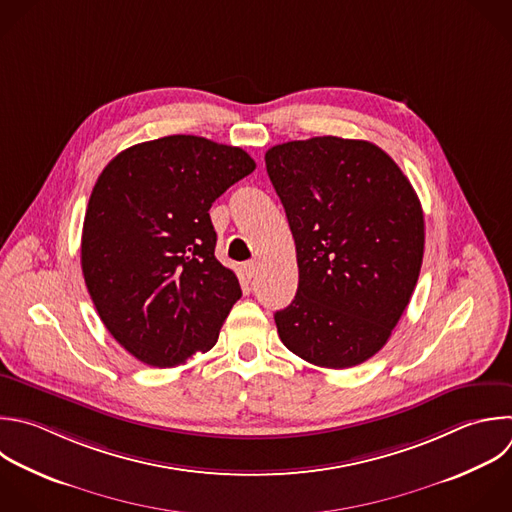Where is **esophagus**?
Returning a JSON list of instances; mask_svg holds the SVG:
<instances>
[{
    "instance_id": "obj_1",
    "label": "esophagus",
    "mask_w": 512,
    "mask_h": 512,
    "mask_svg": "<svg viewBox=\"0 0 512 512\" xmlns=\"http://www.w3.org/2000/svg\"><path fill=\"white\" fill-rule=\"evenodd\" d=\"M242 270H244V276H246L248 280H252V278L256 276V270H258V266H256V262H246V264L242 266Z\"/></svg>"
}]
</instances>
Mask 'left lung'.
<instances>
[{"label": "left lung", "instance_id": "1", "mask_svg": "<svg viewBox=\"0 0 512 512\" xmlns=\"http://www.w3.org/2000/svg\"><path fill=\"white\" fill-rule=\"evenodd\" d=\"M296 244L298 290L274 314L280 340L322 368H350L390 338L424 254L420 200L364 140L320 136L266 152Z\"/></svg>", "mask_w": 512, "mask_h": 512}]
</instances>
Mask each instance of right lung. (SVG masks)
I'll list each match as a JSON object with an SVG mask.
<instances>
[{
  "mask_svg": "<svg viewBox=\"0 0 512 512\" xmlns=\"http://www.w3.org/2000/svg\"><path fill=\"white\" fill-rule=\"evenodd\" d=\"M256 162L200 136H166L120 152L84 218L82 272L108 332L140 362L170 368L208 352L236 300L216 256L210 208Z\"/></svg>",
  "mask_w": 512,
  "mask_h": 512,
  "instance_id": "obj_1",
  "label": "right lung"
}]
</instances>
